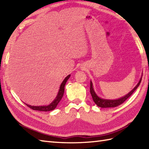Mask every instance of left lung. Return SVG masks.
<instances>
[{
  "instance_id": "obj_1",
  "label": "left lung",
  "mask_w": 149,
  "mask_h": 149,
  "mask_svg": "<svg viewBox=\"0 0 149 149\" xmlns=\"http://www.w3.org/2000/svg\"><path fill=\"white\" fill-rule=\"evenodd\" d=\"M141 81V77L140 79V81H139V83L137 84L136 86L132 89V90H131L130 92L126 95H125L124 97L120 98V99H116V100L103 99H101V98H100L99 97H98L97 95L95 93V91L93 90V84H92V83H91V81H90V91L94 102L98 106L100 107H106H106H114L118 106L119 105H120V104H122V103L124 102L129 97H130V96L132 93H133L134 91L137 89V88L139 86V85H140Z\"/></svg>"
}]
</instances>
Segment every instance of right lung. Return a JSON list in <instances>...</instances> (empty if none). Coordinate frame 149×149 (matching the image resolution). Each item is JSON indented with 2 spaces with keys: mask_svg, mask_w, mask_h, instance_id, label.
Listing matches in <instances>:
<instances>
[{
  "mask_svg": "<svg viewBox=\"0 0 149 149\" xmlns=\"http://www.w3.org/2000/svg\"><path fill=\"white\" fill-rule=\"evenodd\" d=\"M70 77V75H68V76H66L65 79L62 82V83L60 86L59 88V92L57 95V96L56 97V99L53 100V102L50 103L49 105L48 106H30L28 105V104H26V105L30 107L31 109H32L33 110H36V111H52L54 109L56 106H58V104L60 102V100H61L62 97L63 96V94H64V91H65V84L66 83V81H68V79Z\"/></svg>",
  "mask_w": 149,
  "mask_h": 149,
  "instance_id": "obj_1",
  "label": "right lung"
}]
</instances>
